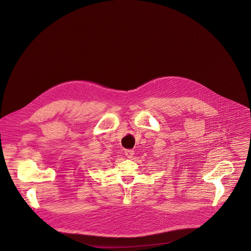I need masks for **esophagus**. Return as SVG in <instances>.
<instances>
[{
	"label": "esophagus",
	"instance_id": "obj_1",
	"mask_svg": "<svg viewBox=\"0 0 251 251\" xmlns=\"http://www.w3.org/2000/svg\"><path fill=\"white\" fill-rule=\"evenodd\" d=\"M125 153H126V157L132 158L133 155H134V151H133V150H126V151H125Z\"/></svg>",
	"mask_w": 251,
	"mask_h": 251
}]
</instances>
